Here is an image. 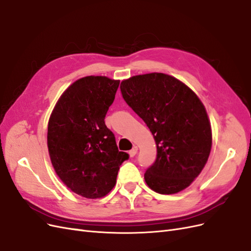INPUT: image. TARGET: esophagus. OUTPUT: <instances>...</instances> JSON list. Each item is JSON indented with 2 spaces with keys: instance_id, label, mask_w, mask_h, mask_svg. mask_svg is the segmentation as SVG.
I'll use <instances>...</instances> for the list:
<instances>
[{
  "instance_id": "esophagus-1",
  "label": "esophagus",
  "mask_w": 251,
  "mask_h": 251,
  "mask_svg": "<svg viewBox=\"0 0 251 251\" xmlns=\"http://www.w3.org/2000/svg\"><path fill=\"white\" fill-rule=\"evenodd\" d=\"M137 151H138L137 147H133V149L130 151H128V154H130L131 157H134L136 154H137Z\"/></svg>"
}]
</instances>
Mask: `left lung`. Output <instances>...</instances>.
I'll list each match as a JSON object with an SVG mask.
<instances>
[{
	"label": "left lung",
	"mask_w": 251,
	"mask_h": 251,
	"mask_svg": "<svg viewBox=\"0 0 251 251\" xmlns=\"http://www.w3.org/2000/svg\"><path fill=\"white\" fill-rule=\"evenodd\" d=\"M120 91L156 142V160L144 173L149 187L162 195L186 188L199 176L211 149L210 124L198 96L163 73L126 79Z\"/></svg>",
	"instance_id": "left-lung-1"
}]
</instances>
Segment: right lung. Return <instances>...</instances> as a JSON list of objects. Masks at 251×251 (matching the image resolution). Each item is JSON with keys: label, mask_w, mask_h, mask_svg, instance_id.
<instances>
[{"label": "right lung", "mask_w": 251, "mask_h": 251, "mask_svg": "<svg viewBox=\"0 0 251 251\" xmlns=\"http://www.w3.org/2000/svg\"><path fill=\"white\" fill-rule=\"evenodd\" d=\"M119 80L87 76L60 96L48 124V150L53 168L72 192L101 198L116 183L119 166L128 159L119 151L104 117Z\"/></svg>", "instance_id": "1"}]
</instances>
